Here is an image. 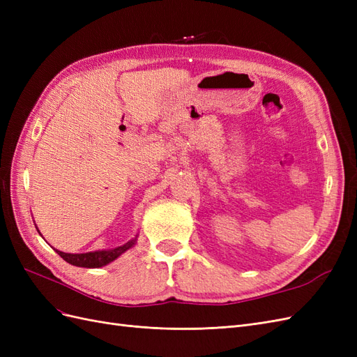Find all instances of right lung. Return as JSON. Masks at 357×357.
<instances>
[{
    "mask_svg": "<svg viewBox=\"0 0 357 357\" xmlns=\"http://www.w3.org/2000/svg\"><path fill=\"white\" fill-rule=\"evenodd\" d=\"M137 238H138V234L134 236L132 240H129L123 245H119L114 248H107V250H95V252H88V253H63L61 250H56V253L63 259V261L74 265V266L101 268V266L112 264L119 256H122L125 252L129 250V248L134 247V244L137 243Z\"/></svg>",
    "mask_w": 357,
    "mask_h": 357,
    "instance_id": "right-lung-1",
    "label": "right lung"
}]
</instances>
